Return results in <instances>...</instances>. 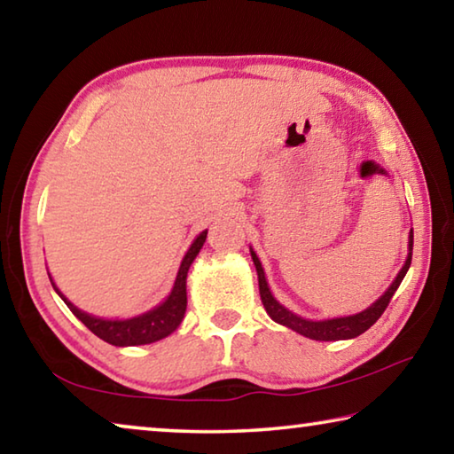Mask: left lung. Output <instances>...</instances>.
<instances>
[{"instance_id": "left-lung-1", "label": "left lung", "mask_w": 454, "mask_h": 454, "mask_svg": "<svg viewBox=\"0 0 454 454\" xmlns=\"http://www.w3.org/2000/svg\"><path fill=\"white\" fill-rule=\"evenodd\" d=\"M250 254H252V260H254V266L258 272L260 298H262V304L268 312V317H270L274 322H278V325L294 330V333H298V334L312 338V340H347V338H356L363 333H366V330L380 318V314L387 310L390 298L395 296L396 288L401 286V282L404 278V274L409 272L411 260H412V230L409 234V256H406L404 266L401 268V272L396 274V278L387 288V292H384V294L374 304L368 306L366 310L352 314V317H340V318L309 320V318H302L292 310H288L286 306H282L278 301H276L270 288H268L264 268H262V264H260L256 252L250 248Z\"/></svg>"}]
</instances>
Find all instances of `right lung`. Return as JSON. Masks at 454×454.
<instances>
[{"mask_svg":"<svg viewBox=\"0 0 454 454\" xmlns=\"http://www.w3.org/2000/svg\"><path fill=\"white\" fill-rule=\"evenodd\" d=\"M206 236H208V230H204L202 234H198L196 240L192 242L186 256H184L180 264V270H178V276H176L170 296H168L162 304H158L156 309L144 312L140 317L126 318V320H107V318L91 317V314L80 310L78 306H74L70 301H67L50 278L51 286L58 292L61 301L67 304V309L74 312V317L82 320L91 333H94L98 338H102V340H106L107 344H114V347H137V344H150V342L162 340V338L172 334L174 330L180 326L184 314H186L188 270L192 262H194V258L198 256V252L202 250Z\"/></svg>","mask_w":454,"mask_h":454,"instance_id":"right-lung-1","label":"right lung"}]
</instances>
